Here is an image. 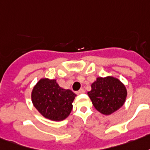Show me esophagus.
Instances as JSON below:
<instances>
[{"instance_id":"1","label":"esophagus","mask_w":150,"mask_h":150,"mask_svg":"<svg viewBox=\"0 0 150 150\" xmlns=\"http://www.w3.org/2000/svg\"><path fill=\"white\" fill-rule=\"evenodd\" d=\"M85 93V90L83 88H81L80 90L76 92V94H81V93Z\"/></svg>"}]
</instances>
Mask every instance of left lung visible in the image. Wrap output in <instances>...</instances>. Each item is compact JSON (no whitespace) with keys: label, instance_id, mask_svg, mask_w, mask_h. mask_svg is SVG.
I'll return each mask as SVG.
<instances>
[{"label":"left lung","instance_id":"left-lung-1","mask_svg":"<svg viewBox=\"0 0 150 150\" xmlns=\"http://www.w3.org/2000/svg\"><path fill=\"white\" fill-rule=\"evenodd\" d=\"M91 87L88 97L95 109L105 115H110L120 109L127 96L124 85L112 76L98 77Z\"/></svg>","mask_w":150,"mask_h":150}]
</instances>
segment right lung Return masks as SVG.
Returning <instances> with one entry per match:
<instances>
[{
	"mask_svg": "<svg viewBox=\"0 0 150 150\" xmlns=\"http://www.w3.org/2000/svg\"><path fill=\"white\" fill-rule=\"evenodd\" d=\"M76 94L58 86L56 80H40L32 92L35 108L48 119L62 121L69 115Z\"/></svg>",
	"mask_w": 150,
	"mask_h": 150,
	"instance_id": "obj_1",
	"label": "right lung"
}]
</instances>
